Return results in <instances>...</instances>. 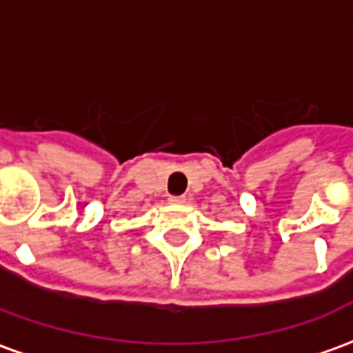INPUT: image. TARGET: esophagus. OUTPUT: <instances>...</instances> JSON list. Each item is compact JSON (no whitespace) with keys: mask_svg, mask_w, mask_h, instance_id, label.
Listing matches in <instances>:
<instances>
[{"mask_svg":"<svg viewBox=\"0 0 353 353\" xmlns=\"http://www.w3.org/2000/svg\"><path fill=\"white\" fill-rule=\"evenodd\" d=\"M170 204H185V202H187V199H185L183 194H172V196H170Z\"/></svg>","mask_w":353,"mask_h":353,"instance_id":"obj_1","label":"esophagus"}]
</instances>
